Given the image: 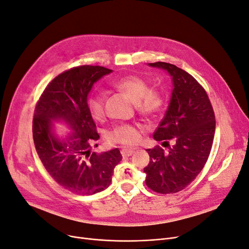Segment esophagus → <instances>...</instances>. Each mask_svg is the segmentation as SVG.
Wrapping results in <instances>:
<instances>
[{
  "label": "esophagus",
  "instance_id": "1",
  "mask_svg": "<svg viewBox=\"0 0 249 249\" xmlns=\"http://www.w3.org/2000/svg\"><path fill=\"white\" fill-rule=\"evenodd\" d=\"M134 153V149H128V148H123L121 150V155L122 157H130Z\"/></svg>",
  "mask_w": 249,
  "mask_h": 249
}]
</instances>
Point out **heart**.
<instances>
[{
    "mask_svg": "<svg viewBox=\"0 0 249 249\" xmlns=\"http://www.w3.org/2000/svg\"><path fill=\"white\" fill-rule=\"evenodd\" d=\"M112 85L126 93L135 102L138 112L146 117L158 116L165 107V96L157 89H149V84L137 75H127L115 81ZM88 107L91 118L100 122L105 117V99L101 92H92L88 99ZM107 140L113 144L134 145L140 139L138 124H120L107 132Z\"/></svg>",
    "mask_w": 249,
    "mask_h": 249,
    "instance_id": "obj_1",
    "label": "heart"
}]
</instances>
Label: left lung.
Returning a JSON list of instances; mask_svg holds the SVG:
<instances>
[{
	"mask_svg": "<svg viewBox=\"0 0 249 249\" xmlns=\"http://www.w3.org/2000/svg\"><path fill=\"white\" fill-rule=\"evenodd\" d=\"M148 65L168 71L174 89L165 117L154 133L157 142L169 145V151L159 145L146 149L149 164L143 169L145 184L158 193H176L188 186L207 163L214 135V113L207 91L189 73L165 62Z\"/></svg>",
	"mask_w": 249,
	"mask_h": 249,
	"instance_id": "obj_1",
	"label": "left lung"
}]
</instances>
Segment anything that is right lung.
<instances>
[{
    "instance_id": "right-lung-1",
    "label": "right lung",
    "mask_w": 249,
    "mask_h": 249,
    "mask_svg": "<svg viewBox=\"0 0 249 249\" xmlns=\"http://www.w3.org/2000/svg\"><path fill=\"white\" fill-rule=\"evenodd\" d=\"M112 70L102 66L74 67L53 78L35 109L32 134L36 153L52 178L65 189L91 196L109 187L120 150L91 151L100 135L88 107L94 82ZM64 121L73 130L65 140L52 131V122Z\"/></svg>"
}]
</instances>
